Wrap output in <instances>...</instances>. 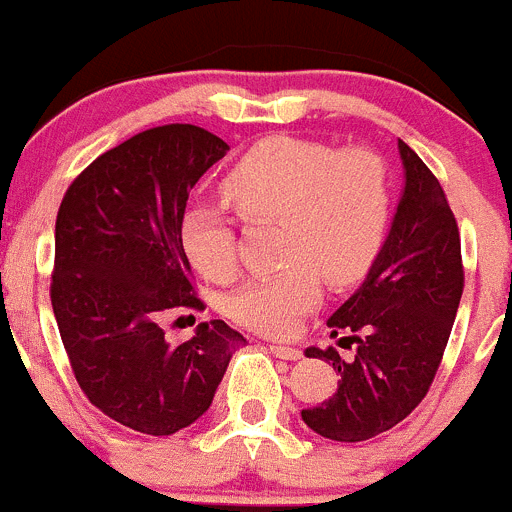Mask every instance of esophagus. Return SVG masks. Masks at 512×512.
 <instances>
[{
    "mask_svg": "<svg viewBox=\"0 0 512 512\" xmlns=\"http://www.w3.org/2000/svg\"><path fill=\"white\" fill-rule=\"evenodd\" d=\"M271 353L276 358H283V361H298V358L303 356L301 351H298V348H293V346H281V343H276V346H271Z\"/></svg>",
    "mask_w": 512,
    "mask_h": 512,
    "instance_id": "34e87169",
    "label": "esophagus"
}]
</instances>
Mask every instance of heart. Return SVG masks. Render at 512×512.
I'll use <instances>...</instances> for the list:
<instances>
[{
  "instance_id": "1",
  "label": "heart",
  "mask_w": 512,
  "mask_h": 512,
  "mask_svg": "<svg viewBox=\"0 0 512 512\" xmlns=\"http://www.w3.org/2000/svg\"><path fill=\"white\" fill-rule=\"evenodd\" d=\"M221 194L246 221H278V271L241 283L226 311L263 336H288L333 286L358 281L376 261L391 221L386 159L368 146L336 149L298 136L256 141L221 179ZM181 249L209 281L236 271L234 229L219 209L191 204L179 221Z\"/></svg>"
}]
</instances>
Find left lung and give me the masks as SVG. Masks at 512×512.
Instances as JSON below:
<instances>
[{"instance_id": "8db88e82", "label": "left lung", "mask_w": 512, "mask_h": 512, "mask_svg": "<svg viewBox=\"0 0 512 512\" xmlns=\"http://www.w3.org/2000/svg\"><path fill=\"white\" fill-rule=\"evenodd\" d=\"M406 186L391 231L356 293L328 318L331 336L346 328L356 358L311 346L331 361L338 388L301 411L303 423L338 443H361L411 416L440 366L463 296L460 234L443 186L421 156L398 139Z\"/></svg>"}]
</instances>
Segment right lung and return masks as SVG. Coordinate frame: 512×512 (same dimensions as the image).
<instances>
[{
  "label": "right lung",
  "instance_id": "obj_1",
  "mask_svg": "<svg viewBox=\"0 0 512 512\" xmlns=\"http://www.w3.org/2000/svg\"><path fill=\"white\" fill-rule=\"evenodd\" d=\"M226 151L201 126H154L91 161L59 206L52 308L64 351L91 406L139 433L199 421L246 343L224 321H204L171 346L159 323L171 308L204 311L179 221Z\"/></svg>",
  "mask_w": 512,
  "mask_h": 512
}]
</instances>
